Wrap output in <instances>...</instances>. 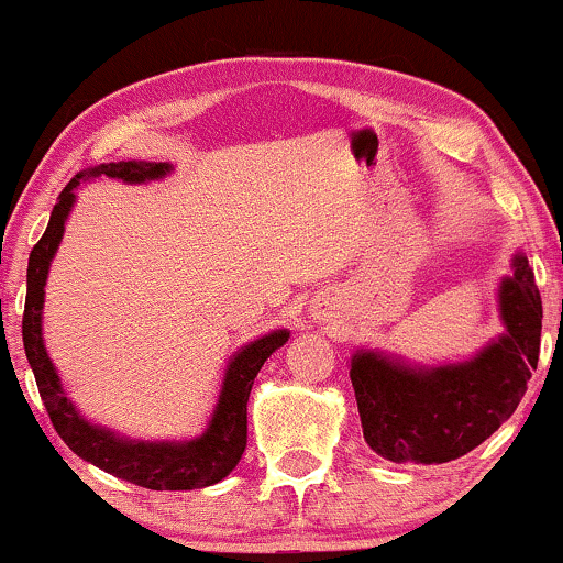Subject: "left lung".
<instances>
[{
	"instance_id": "8db88e82",
	"label": "left lung",
	"mask_w": 563,
	"mask_h": 563,
	"mask_svg": "<svg viewBox=\"0 0 563 563\" xmlns=\"http://www.w3.org/2000/svg\"><path fill=\"white\" fill-rule=\"evenodd\" d=\"M499 282L505 333L474 356L415 364L382 349H356L349 361L366 443L397 464H445L487 441L515 412L541 353V291L526 253Z\"/></svg>"
}]
</instances>
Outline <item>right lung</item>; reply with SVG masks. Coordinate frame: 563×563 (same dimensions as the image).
Listing matches in <instances>:
<instances>
[{"label": "right lung", "mask_w": 563, "mask_h": 563, "mask_svg": "<svg viewBox=\"0 0 563 563\" xmlns=\"http://www.w3.org/2000/svg\"><path fill=\"white\" fill-rule=\"evenodd\" d=\"M172 172L174 164L168 161H118V164L84 168L66 184L53 207L48 228L30 251L22 343H25V356L53 428L76 456L137 487L176 492L212 487L238 466L245 441H249V397L253 379L264 361L289 341V330H272L245 343L228 358L218 402L212 407L207 428L189 441H135L84 418L79 407L66 397L64 384L43 343L45 282H48L53 256L58 253L60 238H64L66 220L76 205V187L99 176H110L125 184H148L164 179Z\"/></svg>", "instance_id": "add662e5"}]
</instances>
